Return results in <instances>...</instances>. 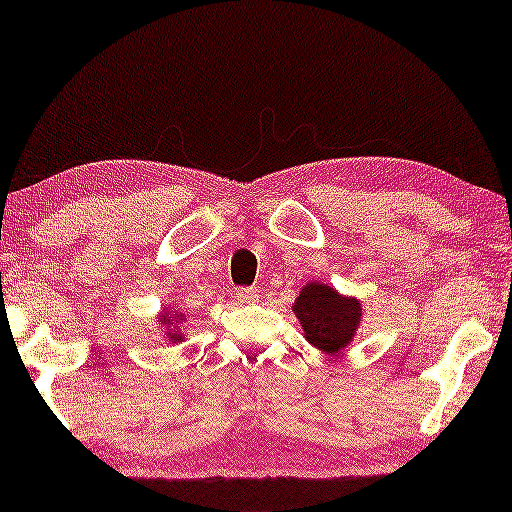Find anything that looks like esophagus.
<instances>
[{"mask_svg":"<svg viewBox=\"0 0 512 512\" xmlns=\"http://www.w3.org/2000/svg\"><path fill=\"white\" fill-rule=\"evenodd\" d=\"M236 295L242 304H256L258 301V290H254V288H238Z\"/></svg>","mask_w":512,"mask_h":512,"instance_id":"1","label":"esophagus"}]
</instances>
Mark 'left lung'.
<instances>
[{
	"label": "left lung",
	"mask_w": 512,
	"mask_h": 512,
	"mask_svg": "<svg viewBox=\"0 0 512 512\" xmlns=\"http://www.w3.org/2000/svg\"><path fill=\"white\" fill-rule=\"evenodd\" d=\"M292 311L304 326L306 340L313 347L335 354L354 338L360 322V304L356 299L340 297L324 283H308L297 297Z\"/></svg>",
	"instance_id": "8db88e82"
}]
</instances>
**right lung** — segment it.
Wrapping results in <instances>:
<instances>
[{"instance_id":"right-lung-1","label":"right lung","mask_w":512,"mask_h":512,"mask_svg":"<svg viewBox=\"0 0 512 512\" xmlns=\"http://www.w3.org/2000/svg\"><path fill=\"white\" fill-rule=\"evenodd\" d=\"M179 320H183V315H181V313H174L172 317L165 313V315L161 317V322L170 326V329H167V331H170V333H167V338L174 340V342H181V340H183V333L179 331V326H172V324H177Z\"/></svg>"}]
</instances>
